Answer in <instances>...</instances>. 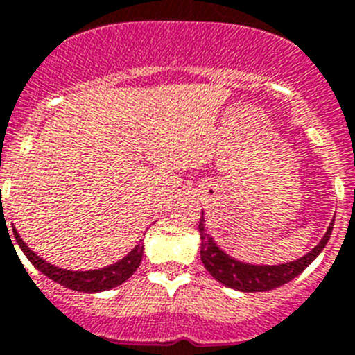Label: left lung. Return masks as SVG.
<instances>
[{
    "label": "left lung",
    "instance_id": "obj_1",
    "mask_svg": "<svg viewBox=\"0 0 355 355\" xmlns=\"http://www.w3.org/2000/svg\"><path fill=\"white\" fill-rule=\"evenodd\" d=\"M332 227H334V221H331L325 236L322 237V241L314 246L309 254L297 259V261H291V263L286 264H275V266H270V264H248L230 257L229 254H225L220 246L216 245L212 236L207 232V227H205V220H203L202 212V218H200L198 223L200 239H202L200 257H202L203 266L207 268L209 273L218 282L227 286V288L237 289V291L243 293L270 291V289L284 286L286 282H289V280L300 275L302 271L306 270L314 259L318 257L320 252L325 248L329 237H331Z\"/></svg>",
    "mask_w": 355,
    "mask_h": 355
}]
</instances>
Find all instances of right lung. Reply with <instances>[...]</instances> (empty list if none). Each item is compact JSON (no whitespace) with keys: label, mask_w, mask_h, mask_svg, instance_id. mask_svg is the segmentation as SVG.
Instances as JSON below:
<instances>
[{"label":"right lung","mask_w":355,"mask_h":355,"mask_svg":"<svg viewBox=\"0 0 355 355\" xmlns=\"http://www.w3.org/2000/svg\"><path fill=\"white\" fill-rule=\"evenodd\" d=\"M12 232H14L15 241H17L19 248L23 250V254L28 257V261L37 268V270L42 271V273H44L48 279L53 280V282L66 286V288L73 289V291L98 293L116 288V286L123 284L126 279H130L132 273L139 268L141 259H143L144 243H139V245H135L134 250L128 252V255H125L121 261L110 264V266L89 271L64 270V268H57L53 266V264L46 263L44 259L39 257L35 252L30 250L28 246L24 245V241L21 239L19 234H17L15 227L12 229Z\"/></svg>","instance_id":"obj_1"}]
</instances>
